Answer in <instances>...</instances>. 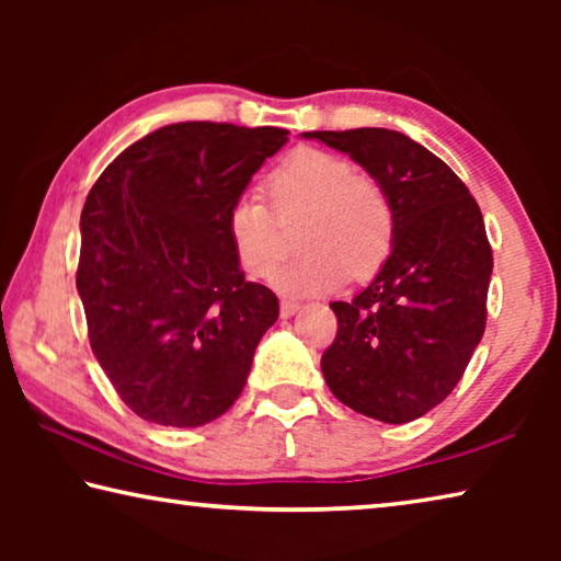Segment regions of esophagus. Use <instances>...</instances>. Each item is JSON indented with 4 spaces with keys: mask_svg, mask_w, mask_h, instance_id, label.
Returning a JSON list of instances; mask_svg holds the SVG:
<instances>
[{
    "mask_svg": "<svg viewBox=\"0 0 561 561\" xmlns=\"http://www.w3.org/2000/svg\"><path fill=\"white\" fill-rule=\"evenodd\" d=\"M299 309H301V304H299V301H294V299H282V307H279V311H282V317H284V319L294 317V314H297Z\"/></svg>",
    "mask_w": 561,
    "mask_h": 561,
    "instance_id": "34e87169",
    "label": "esophagus"
}]
</instances>
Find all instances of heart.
<instances>
[{
    "label": "heart",
    "instance_id": "b5f03b06",
    "mask_svg": "<svg viewBox=\"0 0 561 561\" xmlns=\"http://www.w3.org/2000/svg\"><path fill=\"white\" fill-rule=\"evenodd\" d=\"M267 195L282 220L304 215L301 260L277 284L291 294H327L348 277L371 279L393 247V207L376 180L358 175L346 158L317 148L289 156L267 175ZM227 237L240 267L270 279L282 262L279 225L257 195H242L227 213Z\"/></svg>",
    "mask_w": 561,
    "mask_h": 561
}]
</instances>
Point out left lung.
<instances>
[{"mask_svg": "<svg viewBox=\"0 0 561 561\" xmlns=\"http://www.w3.org/2000/svg\"><path fill=\"white\" fill-rule=\"evenodd\" d=\"M346 153L386 190L393 247L351 301H334V344L321 371L341 403L383 423L415 421L443 403L485 334L492 250L462 180L403 133H301Z\"/></svg>", "mask_w": 561, "mask_h": 561, "instance_id": "left-lung-1", "label": "left lung"}]
</instances>
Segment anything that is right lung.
Here are the masks:
<instances>
[{
	"instance_id": "right-lung-1",
	"label": "right lung",
	"mask_w": 561,
	"mask_h": 561,
	"mask_svg": "<svg viewBox=\"0 0 561 561\" xmlns=\"http://www.w3.org/2000/svg\"><path fill=\"white\" fill-rule=\"evenodd\" d=\"M287 136L173 123L128 146L91 187L76 289L93 356L148 423L197 428L230 411L279 317L274 291L244 279L227 213Z\"/></svg>"
}]
</instances>
